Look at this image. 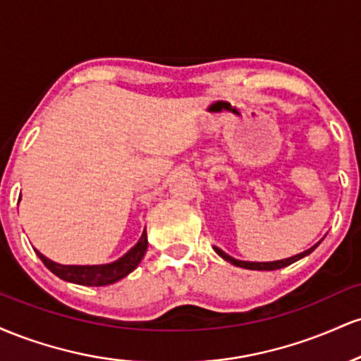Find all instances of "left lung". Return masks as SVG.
Here are the masks:
<instances>
[{"label": "left lung", "mask_w": 361, "mask_h": 361, "mask_svg": "<svg viewBox=\"0 0 361 361\" xmlns=\"http://www.w3.org/2000/svg\"><path fill=\"white\" fill-rule=\"evenodd\" d=\"M321 244V241L314 244L312 247H309V250H305L304 252H299V255L295 256H290V258H285V259H276V261H243V259H235L233 256H229L227 252H224L221 247L214 246V251L217 252L219 256H221L222 259L229 261L231 264H234V267H241V268H246V270H280V268L283 267H288V264L295 263V261H299L300 258H304V256H309L310 252H312L316 247Z\"/></svg>", "instance_id": "left-lung-1"}]
</instances>
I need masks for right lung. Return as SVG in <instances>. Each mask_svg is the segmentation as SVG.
Segmentation results:
<instances>
[{"label": "right lung", "mask_w": 361, "mask_h": 361, "mask_svg": "<svg viewBox=\"0 0 361 361\" xmlns=\"http://www.w3.org/2000/svg\"><path fill=\"white\" fill-rule=\"evenodd\" d=\"M147 251V233L146 229L142 231V235L135 244L130 247L126 255L120 256L118 259L111 261V263L105 264H61L56 261L49 259L42 252L37 251V256L42 259L45 267L51 270L54 275L59 279L71 281L76 285H88V287H105V285H111L115 281L122 280L128 273L134 271L142 261L144 255Z\"/></svg>", "instance_id": "add662e5"}]
</instances>
